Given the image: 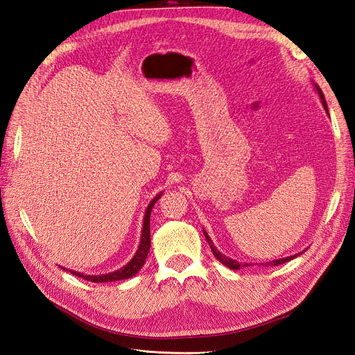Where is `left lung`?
I'll return each instance as SVG.
<instances>
[{"instance_id": "8db88e82", "label": "left lung", "mask_w": 355, "mask_h": 355, "mask_svg": "<svg viewBox=\"0 0 355 355\" xmlns=\"http://www.w3.org/2000/svg\"><path fill=\"white\" fill-rule=\"evenodd\" d=\"M313 86H315V89H316V92H318V95H320V98H321V102H322V105H324V109H325V112L328 114V106H327V102H325V98H324V93H322V90L320 89V86H318V85H313ZM328 115H329V114H328ZM202 233H204V236H206V240H207V243L210 245V249H211V252H213L214 257L218 260L220 263H223V265L227 266L229 269H233V270H239L240 268H248V266H252V263H239L237 260H233V259L227 257L226 254L220 253V250H217V248L213 245V241H211L210 236L207 234V232L202 229ZM300 254H301V253H296V254H293V256H288V257H284V259L272 260V262L260 263V265H262V266H277V265H282V263H285V262H289V260L295 259L296 256H300Z\"/></svg>"}]
</instances>
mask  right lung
I'll return each instance as SVG.
<instances>
[{
	"mask_svg": "<svg viewBox=\"0 0 355 355\" xmlns=\"http://www.w3.org/2000/svg\"><path fill=\"white\" fill-rule=\"evenodd\" d=\"M161 194L162 193H159L157 197H154V200L148 204V207L145 210V217H144V227H142L141 243L138 246V250H137L135 256L129 260L128 265H125L123 268H121V269H118L115 272H110V273H106V275H98V276H95V275H83L80 272H74V270H70V273L76 275L79 277H83V279H86V281L95 282V284L115 282V281H122V279H128V277L135 276L139 272V269L144 266L145 259H146L148 252H149V248H151V233H149V217H151V210L154 207V204L161 197Z\"/></svg>",
	"mask_w": 355,
	"mask_h": 355,
	"instance_id": "1",
	"label": "right lung"
}]
</instances>
